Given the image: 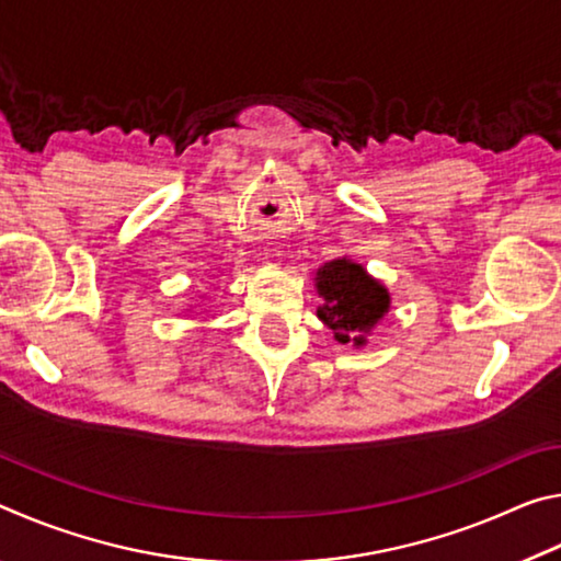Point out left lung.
<instances>
[{"mask_svg": "<svg viewBox=\"0 0 561 561\" xmlns=\"http://www.w3.org/2000/svg\"><path fill=\"white\" fill-rule=\"evenodd\" d=\"M317 287L324 307L317 314L334 331L339 344H364V331L371 329L388 311V291L368 277L360 264L334 260L317 272Z\"/></svg>", "mask_w": 561, "mask_h": 561, "instance_id": "8db88e82", "label": "left lung"}]
</instances>
